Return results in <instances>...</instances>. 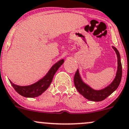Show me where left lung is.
<instances>
[{
  "instance_id": "left-lung-1",
  "label": "left lung",
  "mask_w": 129,
  "mask_h": 129,
  "mask_svg": "<svg viewBox=\"0 0 129 129\" xmlns=\"http://www.w3.org/2000/svg\"><path fill=\"white\" fill-rule=\"evenodd\" d=\"M112 48L116 52L117 57V70L115 78L109 85L104 89L96 90L91 88L89 85L85 83L82 80L80 75L78 69H77L75 76H74V85L77 91L83 96L85 98L92 101H101L105 100L107 97L111 95L116 89L118 88L122 78V64L120 62V56L118 50L115 47L112 46Z\"/></svg>"
}]
</instances>
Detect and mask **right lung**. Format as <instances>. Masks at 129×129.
I'll list each match as a JSON object with an SVG mask.
<instances>
[{
	"instance_id": "right-lung-1",
	"label": "right lung",
	"mask_w": 129,
	"mask_h": 129,
	"mask_svg": "<svg viewBox=\"0 0 129 129\" xmlns=\"http://www.w3.org/2000/svg\"><path fill=\"white\" fill-rule=\"evenodd\" d=\"M63 62H64V59L58 61L52 66L46 75L43 78L32 85H28V86H19L12 83L10 80L9 81L15 90L20 95L26 98L38 97L48 88L52 82L54 74Z\"/></svg>"
}]
</instances>
